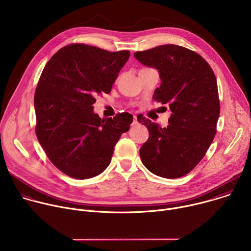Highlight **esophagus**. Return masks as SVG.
<instances>
[{
  "label": "esophagus",
  "mask_w": 251,
  "mask_h": 251,
  "mask_svg": "<svg viewBox=\"0 0 251 251\" xmlns=\"http://www.w3.org/2000/svg\"><path fill=\"white\" fill-rule=\"evenodd\" d=\"M139 124V122H138V120H137V117L136 116H134L133 117V122H132V126H137Z\"/></svg>",
  "instance_id": "obj_1"
}]
</instances>
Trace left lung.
<instances>
[{"label":"left lung","instance_id":"left-lung-1","mask_svg":"<svg viewBox=\"0 0 251 251\" xmlns=\"http://www.w3.org/2000/svg\"><path fill=\"white\" fill-rule=\"evenodd\" d=\"M134 56L158 70L161 85L153 98L168 104L172 112L165 128L139 117L149 130V139L140 149L142 163L156 176H183L203 158L217 133L220 100L216 75L200 54L180 46L164 45Z\"/></svg>","mask_w":251,"mask_h":251}]
</instances>
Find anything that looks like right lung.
Here are the masks:
<instances>
[{
  "instance_id": "obj_1",
  "label": "right lung",
  "mask_w": 251,
  "mask_h": 251,
  "mask_svg": "<svg viewBox=\"0 0 251 251\" xmlns=\"http://www.w3.org/2000/svg\"><path fill=\"white\" fill-rule=\"evenodd\" d=\"M129 56V50L74 44L46 64L34 93L35 133L50 162L65 175L85 180L101 174L129 130L130 113L101 119L93 111L95 96L111 91Z\"/></svg>"
}]
</instances>
